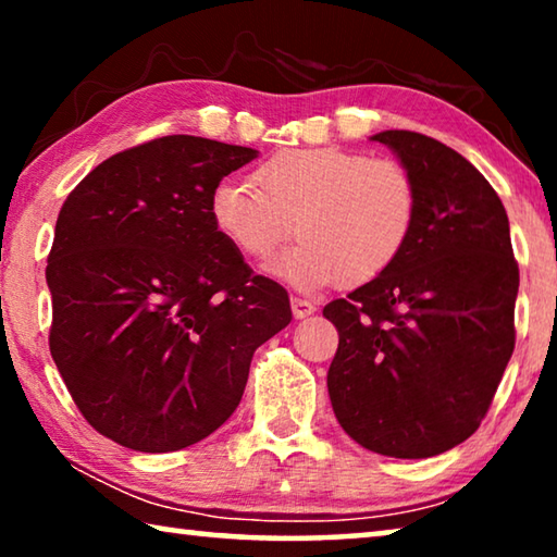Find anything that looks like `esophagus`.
<instances>
[{
  "label": "esophagus",
  "mask_w": 557,
  "mask_h": 557,
  "mask_svg": "<svg viewBox=\"0 0 557 557\" xmlns=\"http://www.w3.org/2000/svg\"><path fill=\"white\" fill-rule=\"evenodd\" d=\"M317 312V305L312 299L307 297H292V314H295V319H305L309 314Z\"/></svg>",
  "instance_id": "obj_1"
}]
</instances>
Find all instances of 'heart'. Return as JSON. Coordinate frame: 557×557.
I'll use <instances>...</instances> for the list:
<instances>
[{
  "instance_id": "b5f03b06",
  "label": "heart",
  "mask_w": 557,
  "mask_h": 557,
  "mask_svg": "<svg viewBox=\"0 0 557 557\" xmlns=\"http://www.w3.org/2000/svg\"><path fill=\"white\" fill-rule=\"evenodd\" d=\"M248 182H221L209 213L240 256L268 260L295 235L277 262L295 285L338 280L363 285L383 275L408 245L418 221V188L395 159L342 147L285 149L268 157Z\"/></svg>"
}]
</instances>
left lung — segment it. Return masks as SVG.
Instances as JSON below:
<instances>
[{
  "label": "left lung",
  "instance_id": "1",
  "mask_svg": "<svg viewBox=\"0 0 557 557\" xmlns=\"http://www.w3.org/2000/svg\"><path fill=\"white\" fill-rule=\"evenodd\" d=\"M418 188V221L393 265L324 307L338 348L326 385L338 425L395 459L474 435L513 354L518 262L492 184L455 149L410 129L373 135Z\"/></svg>",
  "mask_w": 557,
  "mask_h": 557
}]
</instances>
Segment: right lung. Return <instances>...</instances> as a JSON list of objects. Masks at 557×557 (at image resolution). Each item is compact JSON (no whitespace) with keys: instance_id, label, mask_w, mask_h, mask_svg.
<instances>
[{"instance_id":"right-lung-1","label":"right lung","mask_w":557,"mask_h":557,"mask_svg":"<svg viewBox=\"0 0 557 557\" xmlns=\"http://www.w3.org/2000/svg\"><path fill=\"white\" fill-rule=\"evenodd\" d=\"M250 147L169 135L112 154L61 206L46 265L51 356L100 435L176 451L219 430L256 348L292 322L275 280L215 231L211 191Z\"/></svg>"}]
</instances>
